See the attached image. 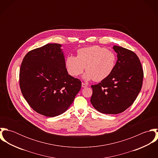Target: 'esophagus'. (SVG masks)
<instances>
[{
  "label": "esophagus",
  "mask_w": 158,
  "mask_h": 158,
  "mask_svg": "<svg viewBox=\"0 0 158 158\" xmlns=\"http://www.w3.org/2000/svg\"><path fill=\"white\" fill-rule=\"evenodd\" d=\"M88 85L87 84H86V83H81V86H82V88H86V87H88Z\"/></svg>",
  "instance_id": "esophagus-1"
}]
</instances>
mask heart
I'll return each instance as SVG.
<instances>
[{
	"label": "heart",
	"instance_id": "b5f03b06",
	"mask_svg": "<svg viewBox=\"0 0 158 158\" xmlns=\"http://www.w3.org/2000/svg\"><path fill=\"white\" fill-rule=\"evenodd\" d=\"M116 61L117 57L113 52L94 45L79 49L77 56H69L66 60V67L68 73L73 77L82 73L85 67L86 72L83 76L84 80L102 81L112 73Z\"/></svg>",
	"mask_w": 158,
	"mask_h": 158
}]
</instances>
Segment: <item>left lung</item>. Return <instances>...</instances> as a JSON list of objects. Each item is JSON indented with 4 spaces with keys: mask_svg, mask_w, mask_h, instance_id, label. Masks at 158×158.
<instances>
[{
    "mask_svg": "<svg viewBox=\"0 0 158 158\" xmlns=\"http://www.w3.org/2000/svg\"><path fill=\"white\" fill-rule=\"evenodd\" d=\"M113 48L117 54L114 70L107 78L91 86V104L100 113L108 114L122 113L134 103L143 77L141 63L135 53L117 45Z\"/></svg>",
    "mask_w": 158,
    "mask_h": 158,
    "instance_id": "1",
    "label": "left lung"
}]
</instances>
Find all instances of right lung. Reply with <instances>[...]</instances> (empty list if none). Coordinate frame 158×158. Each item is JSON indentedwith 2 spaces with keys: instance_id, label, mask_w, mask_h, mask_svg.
<instances>
[{
  "instance_id": "add662e5",
  "label": "right lung",
  "mask_w": 158,
  "mask_h": 158,
  "mask_svg": "<svg viewBox=\"0 0 158 158\" xmlns=\"http://www.w3.org/2000/svg\"><path fill=\"white\" fill-rule=\"evenodd\" d=\"M62 45L47 44L26 54L19 72V84L30 107L46 117L64 113L81 82L68 74Z\"/></svg>"
}]
</instances>
